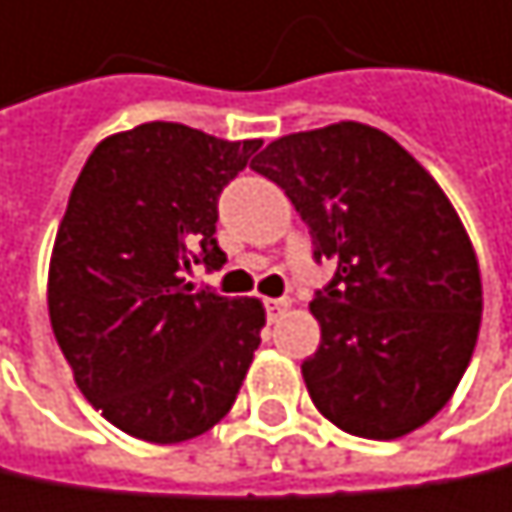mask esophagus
Returning a JSON list of instances; mask_svg holds the SVG:
<instances>
[{
	"label": "esophagus",
	"mask_w": 512,
	"mask_h": 512,
	"mask_svg": "<svg viewBox=\"0 0 512 512\" xmlns=\"http://www.w3.org/2000/svg\"><path fill=\"white\" fill-rule=\"evenodd\" d=\"M288 303H291L288 297H271V300H265V312H268V318L274 321L277 315H283V312L288 309Z\"/></svg>",
	"instance_id": "obj_1"
}]
</instances>
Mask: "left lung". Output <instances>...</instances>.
<instances>
[{
	"mask_svg": "<svg viewBox=\"0 0 512 512\" xmlns=\"http://www.w3.org/2000/svg\"><path fill=\"white\" fill-rule=\"evenodd\" d=\"M250 167L277 182L336 274L309 309L321 345L300 371L312 404L362 439L436 416L469 368L480 271L445 191L398 141L333 123L268 144Z\"/></svg>",
	"mask_w": 512,
	"mask_h": 512,
	"instance_id": "1",
	"label": "left lung"
}]
</instances>
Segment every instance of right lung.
I'll use <instances>...</instances> for the list:
<instances>
[{
  "instance_id": "obj_1",
  "label": "right lung",
  "mask_w": 512,
  "mask_h": 512,
  "mask_svg": "<svg viewBox=\"0 0 512 512\" xmlns=\"http://www.w3.org/2000/svg\"><path fill=\"white\" fill-rule=\"evenodd\" d=\"M262 141L182 123L105 138L85 161L49 262V318L82 395L123 433L173 445L215 427L259 348L256 297L194 288L224 268L218 200Z\"/></svg>"
}]
</instances>
